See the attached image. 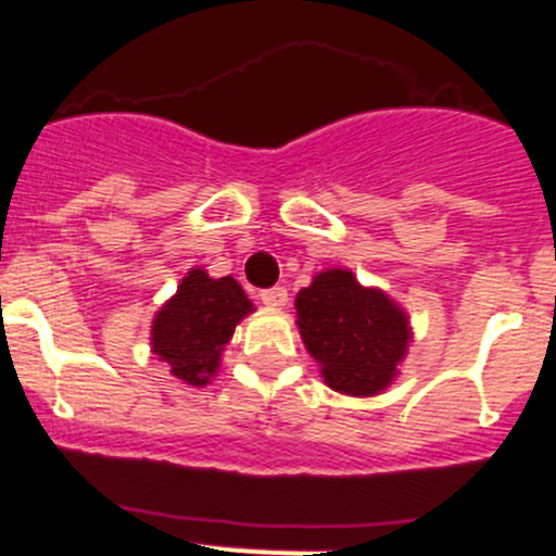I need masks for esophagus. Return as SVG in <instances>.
<instances>
[{
    "label": "esophagus",
    "instance_id": "1",
    "mask_svg": "<svg viewBox=\"0 0 556 556\" xmlns=\"http://www.w3.org/2000/svg\"><path fill=\"white\" fill-rule=\"evenodd\" d=\"M260 302L268 304V307H285L288 304V290L285 288H268V290H260Z\"/></svg>",
    "mask_w": 556,
    "mask_h": 556
}]
</instances>
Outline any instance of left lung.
I'll return each instance as SVG.
<instances>
[{"label": "left lung", "mask_w": 556, "mask_h": 556, "mask_svg": "<svg viewBox=\"0 0 556 556\" xmlns=\"http://www.w3.org/2000/svg\"><path fill=\"white\" fill-rule=\"evenodd\" d=\"M299 332L321 363L324 382L349 396H374L396 377L407 352V318L352 271H324L296 296Z\"/></svg>", "instance_id": "1"}]
</instances>
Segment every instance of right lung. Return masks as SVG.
<instances>
[{"mask_svg": "<svg viewBox=\"0 0 556 556\" xmlns=\"http://www.w3.org/2000/svg\"><path fill=\"white\" fill-rule=\"evenodd\" d=\"M252 313V302L232 277L210 279L193 268L177 296L160 309L152 324V349L172 365V374L188 384H207L216 374L224 343L235 324Z\"/></svg>", "mask_w": 556, "mask_h": 556, "instance_id": "add662e5", "label": "right lung"}]
</instances>
